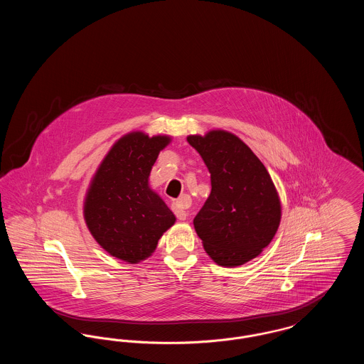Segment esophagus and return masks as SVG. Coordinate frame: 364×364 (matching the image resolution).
<instances>
[{
    "label": "esophagus",
    "mask_w": 364,
    "mask_h": 364,
    "mask_svg": "<svg viewBox=\"0 0 364 364\" xmlns=\"http://www.w3.org/2000/svg\"><path fill=\"white\" fill-rule=\"evenodd\" d=\"M190 196H187V195H184L181 199H178V200H176V202H174L173 211L174 214L177 215V218H178V220H181V221L187 220L188 213H187L186 208L190 205Z\"/></svg>",
    "instance_id": "obj_1"
}]
</instances>
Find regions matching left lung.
Segmentation results:
<instances>
[{
  "label": "left lung",
  "instance_id": "obj_1",
  "mask_svg": "<svg viewBox=\"0 0 364 364\" xmlns=\"http://www.w3.org/2000/svg\"><path fill=\"white\" fill-rule=\"evenodd\" d=\"M187 140L211 178L208 200L193 218L205 251L224 267L257 258L281 221L279 196L267 169L242 139L224 129Z\"/></svg>",
  "mask_w": 364,
  "mask_h": 364
}]
</instances>
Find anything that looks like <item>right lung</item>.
Segmentation results:
<instances>
[{
  "label": "right lung",
  "mask_w": 364,
  "mask_h": 364,
  "mask_svg": "<svg viewBox=\"0 0 364 364\" xmlns=\"http://www.w3.org/2000/svg\"><path fill=\"white\" fill-rule=\"evenodd\" d=\"M171 141L168 135L129 132L112 146L90 181L83 206L87 228L117 259L149 258L176 223L172 210L149 186L158 154Z\"/></svg>",
  "instance_id": "1"
}]
</instances>
